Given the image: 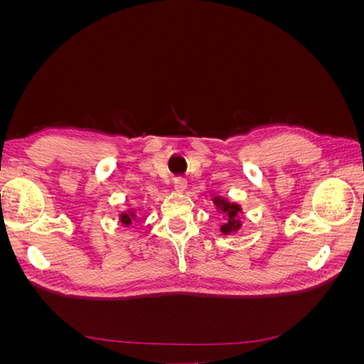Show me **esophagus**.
Listing matches in <instances>:
<instances>
[{
  "label": "esophagus",
  "instance_id": "esophagus-1",
  "mask_svg": "<svg viewBox=\"0 0 364 364\" xmlns=\"http://www.w3.org/2000/svg\"><path fill=\"white\" fill-rule=\"evenodd\" d=\"M186 185H188V181H186L185 178H176L174 182H173L174 190L179 191V193H182V191L186 190Z\"/></svg>",
  "mask_w": 364,
  "mask_h": 364
}]
</instances>
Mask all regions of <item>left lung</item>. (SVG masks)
Here are the masks:
<instances>
[{
	"mask_svg": "<svg viewBox=\"0 0 364 364\" xmlns=\"http://www.w3.org/2000/svg\"><path fill=\"white\" fill-rule=\"evenodd\" d=\"M214 203L217 206H220V211H222L225 214V217L228 218V223H225L222 226V232L229 234V232H232V230L238 229L240 222L237 220V215L240 213V206L235 203H229L225 199H220V197H215Z\"/></svg>",
	"mask_w": 364,
	"mask_h": 364,
	"instance_id": "1",
	"label": "left lung"
}]
</instances>
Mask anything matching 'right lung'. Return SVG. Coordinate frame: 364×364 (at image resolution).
I'll return each mask as SVG.
<instances>
[{
  "mask_svg": "<svg viewBox=\"0 0 364 364\" xmlns=\"http://www.w3.org/2000/svg\"><path fill=\"white\" fill-rule=\"evenodd\" d=\"M132 217H134V214H132V215L123 214V215H121V222H123V225H130L132 223Z\"/></svg>",
  "mask_w": 364,
  "mask_h": 364,
  "instance_id": "obj_1",
  "label": "right lung"
}]
</instances>
